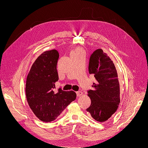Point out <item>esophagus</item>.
<instances>
[{
    "label": "esophagus",
    "instance_id": "esophagus-1",
    "mask_svg": "<svg viewBox=\"0 0 148 148\" xmlns=\"http://www.w3.org/2000/svg\"><path fill=\"white\" fill-rule=\"evenodd\" d=\"M76 94L77 97H81L83 95V92L82 91H77L76 92Z\"/></svg>",
    "mask_w": 148,
    "mask_h": 148
}]
</instances>
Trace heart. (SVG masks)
Listing matches in <instances>:
<instances>
[{
  "label": "heart",
  "mask_w": 148,
  "mask_h": 148,
  "mask_svg": "<svg viewBox=\"0 0 148 148\" xmlns=\"http://www.w3.org/2000/svg\"><path fill=\"white\" fill-rule=\"evenodd\" d=\"M84 55V51L83 49L80 47H76L74 49H73L71 51V56H77V55Z\"/></svg>",
  "instance_id": "1"
}]
</instances>
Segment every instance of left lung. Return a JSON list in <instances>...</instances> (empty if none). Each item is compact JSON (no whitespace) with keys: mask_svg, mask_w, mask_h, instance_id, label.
<instances>
[{"mask_svg":"<svg viewBox=\"0 0 148 148\" xmlns=\"http://www.w3.org/2000/svg\"><path fill=\"white\" fill-rule=\"evenodd\" d=\"M89 73L94 75L96 82L88 91L91 104L86 110L95 120L103 122L116 112L120 103L118 73L110 57L99 49L90 57Z\"/></svg>","mask_w":148,"mask_h":148,"instance_id":"obj_1","label":"left lung"}]
</instances>
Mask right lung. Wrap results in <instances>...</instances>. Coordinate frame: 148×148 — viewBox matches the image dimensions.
<instances>
[{"mask_svg": "<svg viewBox=\"0 0 148 148\" xmlns=\"http://www.w3.org/2000/svg\"><path fill=\"white\" fill-rule=\"evenodd\" d=\"M59 52L45 51L35 60L28 73L26 82L27 103L36 117L44 122L55 120L76 98L75 92L59 89L54 92L59 80L57 64Z\"/></svg>", "mask_w": 148, "mask_h": 148, "instance_id": "1", "label": "right lung"}]
</instances>
